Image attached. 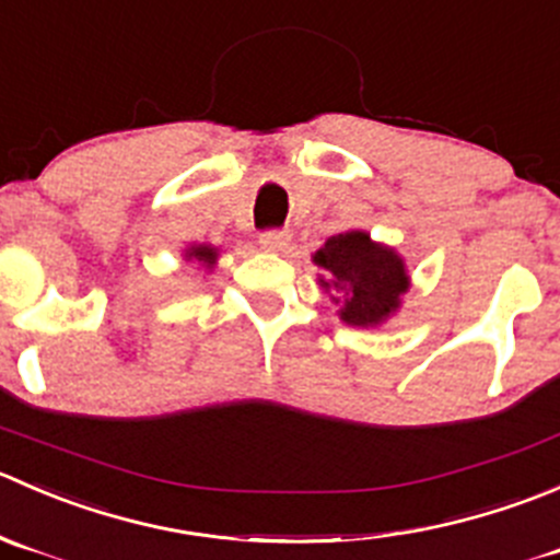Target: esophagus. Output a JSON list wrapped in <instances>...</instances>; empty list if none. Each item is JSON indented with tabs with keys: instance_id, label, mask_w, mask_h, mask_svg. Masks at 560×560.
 I'll return each instance as SVG.
<instances>
[{
	"instance_id": "obj_1",
	"label": "esophagus",
	"mask_w": 560,
	"mask_h": 560,
	"mask_svg": "<svg viewBox=\"0 0 560 560\" xmlns=\"http://www.w3.org/2000/svg\"><path fill=\"white\" fill-rule=\"evenodd\" d=\"M258 242H261V247L264 250H269V253H280V250H285L288 247V242H291V234H288V231H264L261 236H258Z\"/></svg>"
}]
</instances>
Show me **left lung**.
<instances>
[{
  "instance_id": "1",
  "label": "left lung",
  "mask_w": 560,
  "mask_h": 560,
  "mask_svg": "<svg viewBox=\"0 0 560 560\" xmlns=\"http://www.w3.org/2000/svg\"><path fill=\"white\" fill-rule=\"evenodd\" d=\"M313 261L329 275L320 278V285L331 291V302L340 304V318L351 326L384 324L408 291L402 258L364 231L329 236Z\"/></svg>"
}]
</instances>
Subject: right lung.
I'll list each match as a JSON object with an SVG mask.
<instances>
[{
    "mask_svg": "<svg viewBox=\"0 0 560 560\" xmlns=\"http://www.w3.org/2000/svg\"><path fill=\"white\" fill-rule=\"evenodd\" d=\"M190 258L201 261L203 267H214V261H218V247H212V245H192L190 250H187V261H190Z\"/></svg>",
    "mask_w": 560,
    "mask_h": 560,
    "instance_id": "1",
    "label": "right lung"
}]
</instances>
